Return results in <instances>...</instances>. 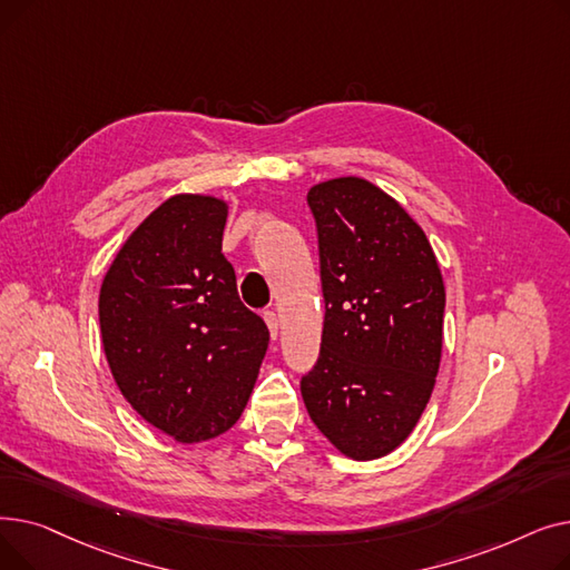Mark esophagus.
Listing matches in <instances>:
<instances>
[{
  "mask_svg": "<svg viewBox=\"0 0 570 570\" xmlns=\"http://www.w3.org/2000/svg\"><path fill=\"white\" fill-rule=\"evenodd\" d=\"M263 318H265V323H267L269 337L277 340V335H279V318H277V314H275V312H265Z\"/></svg>",
  "mask_w": 570,
  "mask_h": 570,
  "instance_id": "1",
  "label": "esophagus"
}]
</instances>
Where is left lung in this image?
<instances>
[{
	"mask_svg": "<svg viewBox=\"0 0 570 570\" xmlns=\"http://www.w3.org/2000/svg\"><path fill=\"white\" fill-rule=\"evenodd\" d=\"M318 230L323 335L301 391L340 453H393L423 415L441 363L443 277L423 228L363 177L309 189Z\"/></svg>",
	"mask_w": 570,
	"mask_h": 570,
	"instance_id": "left-lung-1",
	"label": "left lung"
}]
</instances>
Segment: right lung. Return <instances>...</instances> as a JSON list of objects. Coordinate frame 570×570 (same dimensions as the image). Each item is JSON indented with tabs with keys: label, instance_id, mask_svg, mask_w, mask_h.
<instances>
[{
	"label": "right lung",
	"instance_id": "right-lung-1",
	"mask_svg": "<svg viewBox=\"0 0 570 570\" xmlns=\"http://www.w3.org/2000/svg\"><path fill=\"white\" fill-rule=\"evenodd\" d=\"M226 217L222 198L170 196L127 237L99 293L119 393L179 443L237 423L269 342L263 318L239 303L222 254Z\"/></svg>",
	"mask_w": 570,
	"mask_h": 570
}]
</instances>
